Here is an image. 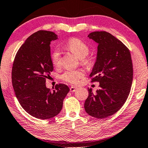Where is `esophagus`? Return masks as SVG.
<instances>
[{"label":"esophagus","instance_id":"1","mask_svg":"<svg viewBox=\"0 0 148 148\" xmlns=\"http://www.w3.org/2000/svg\"><path fill=\"white\" fill-rule=\"evenodd\" d=\"M77 89V88H76V87H74V86H71V88H70V91L71 92H75V91H76V90Z\"/></svg>","mask_w":148,"mask_h":148}]
</instances>
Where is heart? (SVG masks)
Segmentation results:
<instances>
[{
  "label": "heart",
  "instance_id": "1",
  "mask_svg": "<svg viewBox=\"0 0 148 148\" xmlns=\"http://www.w3.org/2000/svg\"><path fill=\"white\" fill-rule=\"evenodd\" d=\"M66 48L72 51L79 58L81 62L86 64L88 62L87 56L90 52V49L84 42L78 38H73L70 40L66 45ZM51 63L55 66H58L60 64V53L58 49H55L51 53ZM84 75L82 70H67L60 75L62 80L68 83L76 84L79 82Z\"/></svg>",
  "mask_w": 148,
  "mask_h": 148
}]
</instances>
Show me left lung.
<instances>
[{
  "label": "left lung",
  "mask_w": 148,
  "mask_h": 148,
  "mask_svg": "<svg viewBox=\"0 0 148 148\" xmlns=\"http://www.w3.org/2000/svg\"><path fill=\"white\" fill-rule=\"evenodd\" d=\"M97 42V60L90 76L99 82L96 93L88 88L84 103L88 114L98 119L112 115L124 105L130 91L133 66L130 51L121 41L106 32H95L88 36Z\"/></svg>",
  "instance_id": "1"
}]
</instances>
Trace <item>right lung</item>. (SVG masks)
<instances>
[{"instance_id":"obj_1","label":"right lung","mask_w":148,"mask_h":148,"mask_svg":"<svg viewBox=\"0 0 148 148\" xmlns=\"http://www.w3.org/2000/svg\"><path fill=\"white\" fill-rule=\"evenodd\" d=\"M57 38L49 31L32 34L19 48L12 65V86L19 103L29 115L42 120L60 112L69 91L64 84H56L53 91L46 87V79L53 70L50 45Z\"/></svg>"}]
</instances>
